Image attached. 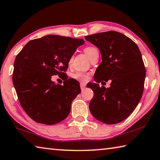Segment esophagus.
<instances>
[{
  "mask_svg": "<svg viewBox=\"0 0 160 160\" xmlns=\"http://www.w3.org/2000/svg\"><path fill=\"white\" fill-rule=\"evenodd\" d=\"M86 87V84L85 82H80V88L81 89H84Z\"/></svg>",
  "mask_w": 160,
  "mask_h": 160,
  "instance_id": "34e87169",
  "label": "esophagus"
}]
</instances>
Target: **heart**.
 I'll list each match as a JSON object with an SVG mask.
<instances>
[{"label": "heart", "instance_id": "1", "mask_svg": "<svg viewBox=\"0 0 160 160\" xmlns=\"http://www.w3.org/2000/svg\"><path fill=\"white\" fill-rule=\"evenodd\" d=\"M84 52H85V53L86 54L87 56L89 57V59L90 58H91L93 55L96 53V52H98L97 49L94 47H92V46H88V47L85 48V50H84ZM73 78L76 80L84 81L88 79V75L85 73H83V72H78L73 75Z\"/></svg>", "mask_w": 160, "mask_h": 160}]
</instances>
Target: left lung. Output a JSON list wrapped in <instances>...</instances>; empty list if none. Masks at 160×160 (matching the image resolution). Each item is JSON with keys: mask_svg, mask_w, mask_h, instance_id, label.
I'll return each instance as SVG.
<instances>
[{"mask_svg": "<svg viewBox=\"0 0 160 160\" xmlns=\"http://www.w3.org/2000/svg\"><path fill=\"white\" fill-rule=\"evenodd\" d=\"M85 39L98 48L102 57L94 74L96 83L89 86L94 92L90 112L103 123L120 122L134 110L143 95L146 68L141 52L132 39L117 31L95 33ZM109 79V88H100L98 83Z\"/></svg>", "mask_w": 160, "mask_h": 160, "instance_id": "8db88e82", "label": "left lung"}]
</instances>
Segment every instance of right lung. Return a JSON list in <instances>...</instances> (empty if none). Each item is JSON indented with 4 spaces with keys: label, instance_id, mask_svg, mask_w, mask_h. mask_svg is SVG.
Masks as SVG:
<instances>
[{
    "label": "right lung",
    "instance_id": "right-lung-1",
    "mask_svg": "<svg viewBox=\"0 0 160 160\" xmlns=\"http://www.w3.org/2000/svg\"><path fill=\"white\" fill-rule=\"evenodd\" d=\"M82 39L48 35L32 40L17 55L12 81L26 113L35 122L52 125L68 117L72 101L81 92L76 80L65 73L68 62ZM65 80L55 84L51 76Z\"/></svg>",
    "mask_w": 160,
    "mask_h": 160
}]
</instances>
